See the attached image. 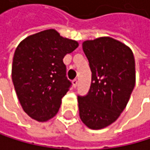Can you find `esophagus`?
I'll return each mask as SVG.
<instances>
[{
    "label": "esophagus",
    "instance_id": "obj_1",
    "mask_svg": "<svg viewBox=\"0 0 150 150\" xmlns=\"http://www.w3.org/2000/svg\"><path fill=\"white\" fill-rule=\"evenodd\" d=\"M72 83H73L74 88H76V86H77V84H78V81H77L76 79H74V80H73Z\"/></svg>",
    "mask_w": 150,
    "mask_h": 150
}]
</instances>
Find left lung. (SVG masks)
<instances>
[{
	"label": "left lung",
	"instance_id": "1",
	"mask_svg": "<svg viewBox=\"0 0 150 150\" xmlns=\"http://www.w3.org/2000/svg\"><path fill=\"white\" fill-rule=\"evenodd\" d=\"M92 71L90 90L78 96L79 115L92 129L113 123L125 109L136 83L135 59L131 49L110 37L83 42Z\"/></svg>",
	"mask_w": 150,
	"mask_h": 150
}]
</instances>
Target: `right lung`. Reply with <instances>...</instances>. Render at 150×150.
Here are the masks:
<instances>
[{
  "label": "right lung",
  "instance_id": "add662e5",
  "mask_svg": "<svg viewBox=\"0 0 150 150\" xmlns=\"http://www.w3.org/2000/svg\"><path fill=\"white\" fill-rule=\"evenodd\" d=\"M78 45L50 28L27 37L17 47L13 85L23 111L37 122H47L57 113L71 85L63 58Z\"/></svg>",
  "mask_w": 150,
  "mask_h": 150
}]
</instances>
